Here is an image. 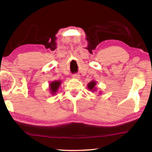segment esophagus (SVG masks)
I'll list each match as a JSON object with an SVG mask.
<instances>
[{
    "mask_svg": "<svg viewBox=\"0 0 152 152\" xmlns=\"http://www.w3.org/2000/svg\"><path fill=\"white\" fill-rule=\"evenodd\" d=\"M72 78L74 79H79L80 78V76L79 74H73Z\"/></svg>",
    "mask_w": 152,
    "mask_h": 152,
    "instance_id": "1",
    "label": "esophagus"
}]
</instances>
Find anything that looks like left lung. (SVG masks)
Segmentation results:
<instances>
[{"label":"left lung","instance_id":"8db88e82","mask_svg":"<svg viewBox=\"0 0 152 152\" xmlns=\"http://www.w3.org/2000/svg\"><path fill=\"white\" fill-rule=\"evenodd\" d=\"M96 84H97V82H96L95 80H92L88 84L87 87L88 89H89V90L92 91V92H95V91L97 90V88L96 87ZM100 94L101 93L100 92Z\"/></svg>","mask_w":152,"mask_h":152}]
</instances>
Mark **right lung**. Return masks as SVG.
I'll use <instances>...</instances> for the list:
<instances>
[{"label":"right lung","instance_id":"1","mask_svg":"<svg viewBox=\"0 0 152 152\" xmlns=\"http://www.w3.org/2000/svg\"><path fill=\"white\" fill-rule=\"evenodd\" d=\"M62 82L59 80L52 81L49 84V90L52 95H54L57 92L58 89L60 87Z\"/></svg>","mask_w":152,"mask_h":152}]
</instances>
